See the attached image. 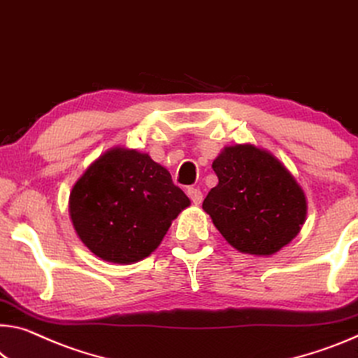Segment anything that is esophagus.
Listing matches in <instances>:
<instances>
[{
    "instance_id": "34e87169",
    "label": "esophagus",
    "mask_w": 358,
    "mask_h": 358,
    "mask_svg": "<svg viewBox=\"0 0 358 358\" xmlns=\"http://www.w3.org/2000/svg\"><path fill=\"white\" fill-rule=\"evenodd\" d=\"M188 197L191 199V202L194 203V206H199V203L202 202V191L199 188H188Z\"/></svg>"
}]
</instances>
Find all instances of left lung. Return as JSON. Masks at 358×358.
<instances>
[{"instance_id": "8db88e82", "label": "left lung", "mask_w": 358, "mask_h": 358, "mask_svg": "<svg viewBox=\"0 0 358 358\" xmlns=\"http://www.w3.org/2000/svg\"><path fill=\"white\" fill-rule=\"evenodd\" d=\"M212 167L218 185L202 208L232 247L272 255L296 237L308 206L301 186L279 159L253 145H236L221 151Z\"/></svg>"}]
</instances>
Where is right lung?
<instances>
[{"mask_svg": "<svg viewBox=\"0 0 358 358\" xmlns=\"http://www.w3.org/2000/svg\"><path fill=\"white\" fill-rule=\"evenodd\" d=\"M188 206V196L173 185L167 169L126 148L100 156L70 194L79 239L99 258L117 264L150 257Z\"/></svg>", "mask_w": 358, "mask_h": 358, "instance_id": "obj_1", "label": "right lung"}]
</instances>
